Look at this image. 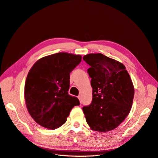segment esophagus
<instances>
[{
	"mask_svg": "<svg viewBox=\"0 0 158 158\" xmlns=\"http://www.w3.org/2000/svg\"><path fill=\"white\" fill-rule=\"evenodd\" d=\"M78 98H79V101H80L81 103V102H82V100H81V96H78Z\"/></svg>",
	"mask_w": 158,
	"mask_h": 158,
	"instance_id": "34e87169",
	"label": "esophagus"
}]
</instances>
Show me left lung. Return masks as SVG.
Listing matches in <instances>:
<instances>
[{
    "mask_svg": "<svg viewBox=\"0 0 158 158\" xmlns=\"http://www.w3.org/2000/svg\"><path fill=\"white\" fill-rule=\"evenodd\" d=\"M90 66L92 102L83 108L91 129L107 132L118 127L127 118L133 104L135 89L124 64L101 53L85 55Z\"/></svg>",
    "mask_w": 158,
    "mask_h": 158,
    "instance_id": "1",
    "label": "left lung"
}]
</instances>
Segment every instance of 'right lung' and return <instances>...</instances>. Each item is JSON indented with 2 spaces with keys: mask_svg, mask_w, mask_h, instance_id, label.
<instances>
[{
  "mask_svg": "<svg viewBox=\"0 0 158 158\" xmlns=\"http://www.w3.org/2000/svg\"><path fill=\"white\" fill-rule=\"evenodd\" d=\"M81 56L58 52L40 58L29 70L24 96L29 114L40 126L54 130L67 121L72 108L80 104L71 96L70 73Z\"/></svg>",
  "mask_w": 158,
  "mask_h": 158,
  "instance_id": "obj_1",
  "label": "right lung"
}]
</instances>
